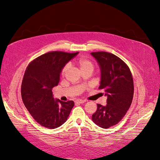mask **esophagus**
<instances>
[{
    "label": "esophagus",
    "mask_w": 160,
    "mask_h": 160,
    "mask_svg": "<svg viewBox=\"0 0 160 160\" xmlns=\"http://www.w3.org/2000/svg\"><path fill=\"white\" fill-rule=\"evenodd\" d=\"M85 101H86L82 100V99H77L75 102H76V103H80V104H81V103H84Z\"/></svg>",
    "instance_id": "obj_1"
}]
</instances>
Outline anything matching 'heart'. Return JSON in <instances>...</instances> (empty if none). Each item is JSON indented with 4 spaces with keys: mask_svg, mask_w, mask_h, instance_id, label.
<instances>
[{
    "mask_svg": "<svg viewBox=\"0 0 160 160\" xmlns=\"http://www.w3.org/2000/svg\"><path fill=\"white\" fill-rule=\"evenodd\" d=\"M76 63L80 67L81 72L84 70H88V69L93 71L94 64L91 60L87 59V57H80V58L77 59L76 60ZM68 69V65H65L63 68L62 69V71H61V74L64 75L65 72H67Z\"/></svg>",
    "mask_w": 160,
    "mask_h": 160,
    "instance_id": "b5f03b06",
    "label": "heart"
}]
</instances>
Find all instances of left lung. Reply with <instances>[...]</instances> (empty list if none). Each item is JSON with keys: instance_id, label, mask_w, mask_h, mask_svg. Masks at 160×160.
I'll return each mask as SVG.
<instances>
[{"instance_id": "obj_1", "label": "left lung", "mask_w": 160, "mask_h": 160, "mask_svg": "<svg viewBox=\"0 0 160 160\" xmlns=\"http://www.w3.org/2000/svg\"><path fill=\"white\" fill-rule=\"evenodd\" d=\"M91 55L99 63L101 70L99 89H104L107 105L97 104L92 120L103 128L117 124L130 107L134 95L132 73L128 65L116 55L107 52H93Z\"/></svg>"}]
</instances>
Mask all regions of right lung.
Listing matches in <instances>:
<instances>
[{"label": "right lung", "mask_w": 160, "mask_h": 160, "mask_svg": "<svg viewBox=\"0 0 160 160\" xmlns=\"http://www.w3.org/2000/svg\"><path fill=\"white\" fill-rule=\"evenodd\" d=\"M78 52L52 51L30 62L22 80L24 105L34 119L45 128L54 129L66 122L74 102L55 99L52 88L58 85L62 69Z\"/></svg>", "instance_id": "right-lung-1"}]
</instances>
